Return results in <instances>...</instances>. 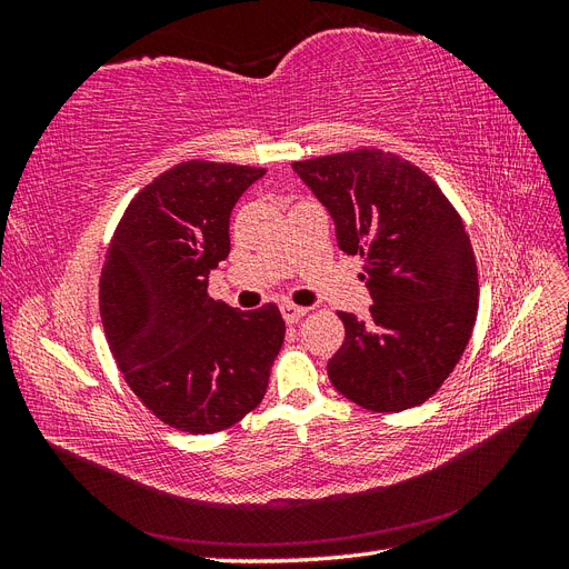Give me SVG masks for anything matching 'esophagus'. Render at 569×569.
Returning <instances> with one entry per match:
<instances>
[{
    "label": "esophagus",
    "mask_w": 569,
    "mask_h": 569,
    "mask_svg": "<svg viewBox=\"0 0 569 569\" xmlns=\"http://www.w3.org/2000/svg\"><path fill=\"white\" fill-rule=\"evenodd\" d=\"M280 311H282V318L291 325V322H299L308 313V308H301V306H295V303H282Z\"/></svg>",
    "instance_id": "1"
}]
</instances>
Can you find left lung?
<instances>
[{
	"label": "left lung",
	"mask_w": 569,
	"mask_h": 569,
	"mask_svg": "<svg viewBox=\"0 0 569 569\" xmlns=\"http://www.w3.org/2000/svg\"><path fill=\"white\" fill-rule=\"evenodd\" d=\"M291 168L335 218L339 249L363 258L368 320L339 311L343 343L327 363L339 393L372 412L432 399L468 347L479 306L462 218L425 170L382 149Z\"/></svg>",
	"instance_id": "1"
}]
</instances>
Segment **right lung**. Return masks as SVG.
Here are the masks:
<instances>
[{
	"mask_svg": "<svg viewBox=\"0 0 569 569\" xmlns=\"http://www.w3.org/2000/svg\"><path fill=\"white\" fill-rule=\"evenodd\" d=\"M266 168L182 161L128 203L99 278V313L128 387L161 422L213 435L263 401L284 341L280 308L209 297L230 213Z\"/></svg>",
	"mask_w": 569,
	"mask_h": 569,
	"instance_id": "1",
	"label": "right lung"
}]
</instances>
